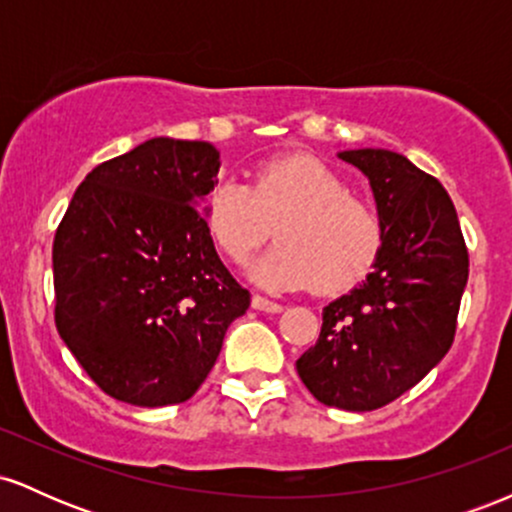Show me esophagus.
I'll return each mask as SVG.
<instances>
[{
	"mask_svg": "<svg viewBox=\"0 0 512 512\" xmlns=\"http://www.w3.org/2000/svg\"><path fill=\"white\" fill-rule=\"evenodd\" d=\"M252 308L262 310V313H281V310H284V305L269 301V298L257 296V293H255V296H252Z\"/></svg>",
	"mask_w": 512,
	"mask_h": 512,
	"instance_id": "1",
	"label": "esophagus"
}]
</instances>
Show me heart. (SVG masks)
Returning a JSON list of instances; mask_svg holds the SVG:
<instances>
[{
  "mask_svg": "<svg viewBox=\"0 0 512 512\" xmlns=\"http://www.w3.org/2000/svg\"><path fill=\"white\" fill-rule=\"evenodd\" d=\"M279 221L276 248L250 264L255 284L274 291L339 293L366 279L383 250L378 214L351 197L330 166L310 156L262 163L252 185L221 178L204 202V226L223 257L245 262Z\"/></svg>",
  "mask_w": 512,
  "mask_h": 512,
  "instance_id": "1",
  "label": "heart"
}]
</instances>
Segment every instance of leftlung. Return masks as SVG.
<instances>
[{
  "mask_svg": "<svg viewBox=\"0 0 512 512\" xmlns=\"http://www.w3.org/2000/svg\"><path fill=\"white\" fill-rule=\"evenodd\" d=\"M337 156L370 182L383 250L363 284L322 310L320 339L296 370L317 402L373 411L448 354L469 257L455 204L436 178L390 149Z\"/></svg>",
  "mask_w": 512,
  "mask_h": 512,
  "instance_id": "8db88e82",
  "label": "left lung"
}]
</instances>
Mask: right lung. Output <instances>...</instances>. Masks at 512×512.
<instances>
[{
  "label": "right lung",
  "mask_w": 512,
  "mask_h": 512,
  "mask_svg": "<svg viewBox=\"0 0 512 512\" xmlns=\"http://www.w3.org/2000/svg\"><path fill=\"white\" fill-rule=\"evenodd\" d=\"M219 168L209 142L146 139L93 168L57 228V332L120 402L190 399L231 322L250 308L204 226Z\"/></svg>",
  "instance_id": "add662e5"
}]
</instances>
